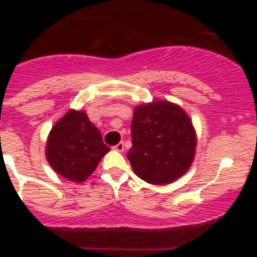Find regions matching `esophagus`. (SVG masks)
<instances>
[{
    "mask_svg": "<svg viewBox=\"0 0 257 257\" xmlns=\"http://www.w3.org/2000/svg\"><path fill=\"white\" fill-rule=\"evenodd\" d=\"M113 149L116 150V152H123V150H124V143H123V142H120V143L114 145Z\"/></svg>",
    "mask_w": 257,
    "mask_h": 257,
    "instance_id": "esophagus-1",
    "label": "esophagus"
}]
</instances>
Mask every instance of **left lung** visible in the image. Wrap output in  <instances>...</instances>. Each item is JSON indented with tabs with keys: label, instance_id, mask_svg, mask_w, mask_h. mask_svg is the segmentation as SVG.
I'll use <instances>...</instances> for the list:
<instances>
[{
	"label": "left lung",
	"instance_id": "8db88e82",
	"mask_svg": "<svg viewBox=\"0 0 257 257\" xmlns=\"http://www.w3.org/2000/svg\"><path fill=\"white\" fill-rule=\"evenodd\" d=\"M196 132L188 113L169 100L134 108L129 162L139 178L167 185L183 177L195 158Z\"/></svg>",
	"mask_w": 257,
	"mask_h": 257
}]
</instances>
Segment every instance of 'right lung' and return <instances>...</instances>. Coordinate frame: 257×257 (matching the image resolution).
Returning a JSON list of instances; mask_svg holds the SVG:
<instances>
[{"label": "right lung", "mask_w": 257, "mask_h": 257, "mask_svg": "<svg viewBox=\"0 0 257 257\" xmlns=\"http://www.w3.org/2000/svg\"><path fill=\"white\" fill-rule=\"evenodd\" d=\"M109 150L87 113L69 109L49 132L46 158L57 174L73 183H83Z\"/></svg>", "instance_id": "add662e5"}]
</instances>
